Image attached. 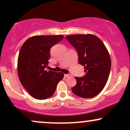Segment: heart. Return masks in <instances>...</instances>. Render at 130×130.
Instances as JSON below:
<instances>
[{"instance_id":"heart-1","label":"heart","mask_w":130,"mask_h":130,"mask_svg":"<svg viewBox=\"0 0 130 130\" xmlns=\"http://www.w3.org/2000/svg\"><path fill=\"white\" fill-rule=\"evenodd\" d=\"M68 53H69V54H72V53H73V51L72 50H70Z\"/></svg>"}]
</instances>
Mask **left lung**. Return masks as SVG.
Segmentation results:
<instances>
[{
    "label": "left lung",
    "instance_id": "left-lung-1",
    "mask_svg": "<svg viewBox=\"0 0 130 130\" xmlns=\"http://www.w3.org/2000/svg\"><path fill=\"white\" fill-rule=\"evenodd\" d=\"M63 35H37L22 44L18 58V74L22 86L32 97L46 100L54 93L64 77L63 71L48 67L50 51Z\"/></svg>",
    "mask_w": 130,
    "mask_h": 130
}]
</instances>
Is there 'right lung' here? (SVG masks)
Segmentation results:
<instances>
[{
	"label": "right lung",
	"instance_id": "obj_1",
	"mask_svg": "<svg viewBox=\"0 0 130 130\" xmlns=\"http://www.w3.org/2000/svg\"><path fill=\"white\" fill-rule=\"evenodd\" d=\"M67 40L76 49L79 63L84 67L86 75L76 77L77 83L73 93L82 98H90L98 95L108 81L111 61L108 51L95 35H71Z\"/></svg>",
	"mask_w": 130,
	"mask_h": 130
}]
</instances>
